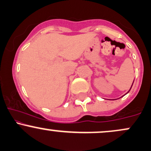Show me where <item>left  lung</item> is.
Masks as SVG:
<instances>
[{
    "label": "left lung",
    "instance_id": "left-lung-1",
    "mask_svg": "<svg viewBox=\"0 0 151 151\" xmlns=\"http://www.w3.org/2000/svg\"><path fill=\"white\" fill-rule=\"evenodd\" d=\"M133 84H132V85H131V87H132V86H133ZM131 88H130L129 91H128V92H127V93H126V94H127V93L129 92V91H130V90H131ZM126 94H124V95H126ZM121 97H122V96H121Z\"/></svg>",
    "mask_w": 151,
    "mask_h": 151
}]
</instances>
